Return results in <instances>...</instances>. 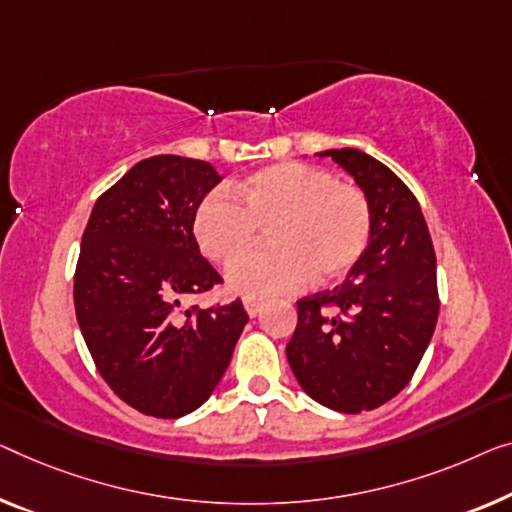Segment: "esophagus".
<instances>
[{
  "label": "esophagus",
  "instance_id": "esophagus-1",
  "mask_svg": "<svg viewBox=\"0 0 512 512\" xmlns=\"http://www.w3.org/2000/svg\"><path fill=\"white\" fill-rule=\"evenodd\" d=\"M243 305H246V312L250 317H257L264 308V303L259 299H253V296H246V299H243Z\"/></svg>",
  "mask_w": 512,
  "mask_h": 512
}]
</instances>
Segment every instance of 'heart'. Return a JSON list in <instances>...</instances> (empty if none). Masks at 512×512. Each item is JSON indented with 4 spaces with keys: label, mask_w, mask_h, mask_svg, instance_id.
Returning <instances> with one entry per match:
<instances>
[{
    "label": "heart",
    "mask_w": 512,
    "mask_h": 512,
    "mask_svg": "<svg viewBox=\"0 0 512 512\" xmlns=\"http://www.w3.org/2000/svg\"><path fill=\"white\" fill-rule=\"evenodd\" d=\"M232 194L213 190L197 204L193 234L211 262L232 264L254 245L259 229L270 227L272 248L244 258L227 273L241 294H282L308 276L315 285H326L345 276L368 248V197L322 167H262L232 183Z\"/></svg>",
    "instance_id": "heart-1"
}]
</instances>
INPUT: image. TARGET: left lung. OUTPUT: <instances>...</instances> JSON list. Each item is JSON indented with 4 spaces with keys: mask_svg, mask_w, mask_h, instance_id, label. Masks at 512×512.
<instances>
[{
    "mask_svg": "<svg viewBox=\"0 0 512 512\" xmlns=\"http://www.w3.org/2000/svg\"><path fill=\"white\" fill-rule=\"evenodd\" d=\"M317 156L333 158L368 197L370 241L342 285L296 301L287 361L312 400L361 414L395 398L430 345L437 257L421 204L398 174L361 149Z\"/></svg>",
    "mask_w": 512,
    "mask_h": 512,
    "instance_id": "obj_1",
    "label": "left lung"
}]
</instances>
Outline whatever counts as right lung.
<instances>
[{
    "label": "right lung",
    "mask_w": 512,
    "mask_h": 512,
    "mask_svg": "<svg viewBox=\"0 0 512 512\" xmlns=\"http://www.w3.org/2000/svg\"><path fill=\"white\" fill-rule=\"evenodd\" d=\"M223 177L207 160L151 156L98 197L80 243L75 315L101 377L133 409L179 418L209 400L248 322L243 303L181 310L223 282L193 234Z\"/></svg>",
    "instance_id": "right-lung-1"
}]
</instances>
